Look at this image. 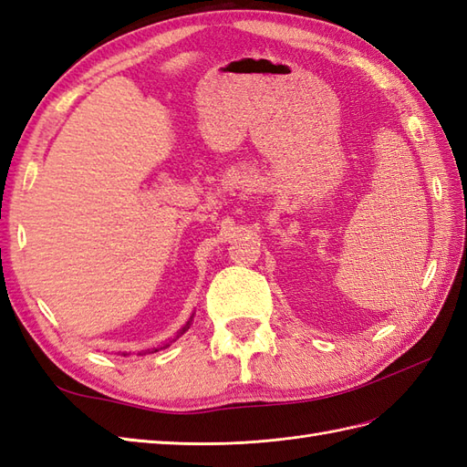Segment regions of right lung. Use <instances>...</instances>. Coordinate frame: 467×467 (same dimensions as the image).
<instances>
[{
  "label": "right lung",
  "instance_id": "1",
  "mask_svg": "<svg viewBox=\"0 0 467 467\" xmlns=\"http://www.w3.org/2000/svg\"><path fill=\"white\" fill-rule=\"evenodd\" d=\"M191 321H193V316H191V317H189V321H187V324H185V326H183L182 329H179V333H177V337H179V336H183V333H185V331H187V329L191 327ZM163 348H167V345H163ZM155 351H160V349H155V348H153L151 351L148 349L146 353H155Z\"/></svg>",
  "mask_w": 467,
  "mask_h": 467
}]
</instances>
